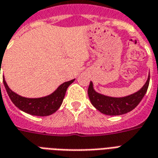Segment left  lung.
<instances>
[{
    "mask_svg": "<svg viewBox=\"0 0 158 158\" xmlns=\"http://www.w3.org/2000/svg\"><path fill=\"white\" fill-rule=\"evenodd\" d=\"M150 82V74L146 84L137 92L125 97H110L97 93L93 88L92 82L89 83L88 96L90 102L101 113L110 116L122 115L132 111L138 106L146 95Z\"/></svg>",
    "mask_w": 158,
    "mask_h": 158,
    "instance_id": "obj_1",
    "label": "left lung"
}]
</instances>
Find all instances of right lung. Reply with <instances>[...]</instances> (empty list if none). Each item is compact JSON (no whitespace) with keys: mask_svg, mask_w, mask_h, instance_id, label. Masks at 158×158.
I'll use <instances>...</instances> for the list:
<instances>
[{"mask_svg":"<svg viewBox=\"0 0 158 158\" xmlns=\"http://www.w3.org/2000/svg\"><path fill=\"white\" fill-rule=\"evenodd\" d=\"M73 81L74 79L63 83L54 92L45 97L26 98L13 92L8 87L7 84L5 81V79H3V84L5 86L6 90L12 103L24 113H29L30 115L40 117L49 116L57 111L64 99L66 90Z\"/></svg>","mask_w":158,"mask_h":158,"instance_id":"1","label":"right lung"}]
</instances>
